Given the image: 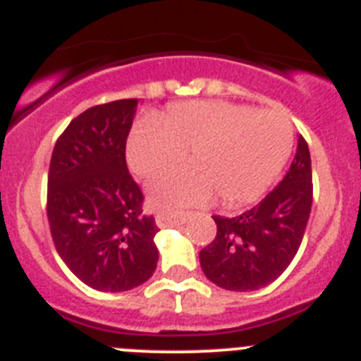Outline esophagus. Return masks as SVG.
Returning <instances> with one entry per match:
<instances>
[{"label": "esophagus", "mask_w": 361, "mask_h": 361, "mask_svg": "<svg viewBox=\"0 0 361 361\" xmlns=\"http://www.w3.org/2000/svg\"><path fill=\"white\" fill-rule=\"evenodd\" d=\"M186 220V213H170V212H157L155 213V222L159 228H170V226L183 224Z\"/></svg>", "instance_id": "1"}]
</instances>
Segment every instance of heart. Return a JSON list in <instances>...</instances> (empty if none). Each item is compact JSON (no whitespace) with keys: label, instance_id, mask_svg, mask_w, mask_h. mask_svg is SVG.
I'll list each match as a JSON object with an SVG mask.
<instances>
[{"label":"heart","instance_id":"b5f03b06","mask_svg":"<svg viewBox=\"0 0 361 361\" xmlns=\"http://www.w3.org/2000/svg\"><path fill=\"white\" fill-rule=\"evenodd\" d=\"M293 148V128L282 114L224 101H188L166 108L157 121L133 124L126 141L132 171L152 177L180 161L186 168L161 173L149 197L177 209L216 197L224 208L258 200L276 180Z\"/></svg>","mask_w":361,"mask_h":361}]
</instances>
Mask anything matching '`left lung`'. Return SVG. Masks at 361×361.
Returning <instances> with one entry per match:
<instances>
[{"label": "left lung", "mask_w": 361, "mask_h": 361, "mask_svg": "<svg viewBox=\"0 0 361 361\" xmlns=\"http://www.w3.org/2000/svg\"><path fill=\"white\" fill-rule=\"evenodd\" d=\"M311 206V155L300 135L291 168L266 199L233 219L213 216L216 235L199 253L204 275L229 291L275 282L298 253Z\"/></svg>", "instance_id": "left-lung-1"}]
</instances>
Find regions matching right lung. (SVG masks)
I'll use <instances>...</instances> for the list:
<instances>
[{
    "label": "right lung",
    "instance_id": "right-lung-1",
    "mask_svg": "<svg viewBox=\"0 0 361 361\" xmlns=\"http://www.w3.org/2000/svg\"><path fill=\"white\" fill-rule=\"evenodd\" d=\"M139 99L79 114L57 137L49 168L47 216L57 253L97 291L141 286L157 267L153 215L126 166V139Z\"/></svg>",
    "mask_w": 361,
    "mask_h": 361
}]
</instances>
